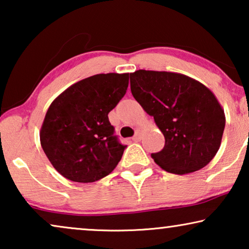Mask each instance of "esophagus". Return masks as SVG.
I'll return each mask as SVG.
<instances>
[{"mask_svg":"<svg viewBox=\"0 0 249 249\" xmlns=\"http://www.w3.org/2000/svg\"><path fill=\"white\" fill-rule=\"evenodd\" d=\"M142 130H136V132H135V136L134 137H132V141L134 142H139L142 139Z\"/></svg>","mask_w":249,"mask_h":249,"instance_id":"esophagus-1","label":"esophagus"}]
</instances>
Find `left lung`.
I'll list each match as a JSON object with an SVG mask.
<instances>
[{"mask_svg": "<svg viewBox=\"0 0 249 249\" xmlns=\"http://www.w3.org/2000/svg\"><path fill=\"white\" fill-rule=\"evenodd\" d=\"M135 100L164 135L155 163L166 172L187 175L209 164L219 151L226 115L214 94L181 73L137 70L130 73Z\"/></svg>", "mask_w": 249, "mask_h": 249, "instance_id": "left-lung-1", "label": "left lung"}]
</instances>
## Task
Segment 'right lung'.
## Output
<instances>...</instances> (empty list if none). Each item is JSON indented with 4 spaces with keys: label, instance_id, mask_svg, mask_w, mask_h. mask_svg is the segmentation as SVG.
Here are the masks:
<instances>
[{
    "label": "right lung",
    "instance_id": "add662e5",
    "mask_svg": "<svg viewBox=\"0 0 249 249\" xmlns=\"http://www.w3.org/2000/svg\"><path fill=\"white\" fill-rule=\"evenodd\" d=\"M129 73H100L67 88L50 105L40 145L54 169L76 182L97 181L113 171L124 154L108 112L124 96Z\"/></svg>",
    "mask_w": 249,
    "mask_h": 249
}]
</instances>
